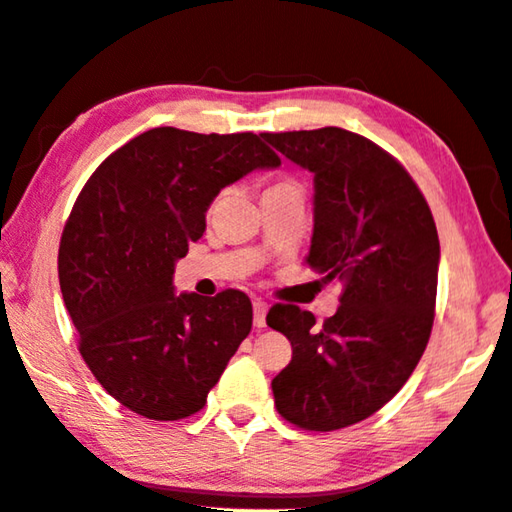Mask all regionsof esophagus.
<instances>
[{
    "label": "esophagus",
    "mask_w": 512,
    "mask_h": 512,
    "mask_svg": "<svg viewBox=\"0 0 512 512\" xmlns=\"http://www.w3.org/2000/svg\"><path fill=\"white\" fill-rule=\"evenodd\" d=\"M266 311H268V305L264 300H255L253 302V323L255 327H266Z\"/></svg>",
    "instance_id": "1"
}]
</instances>
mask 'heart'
<instances>
[{"instance_id": "1", "label": "heart", "mask_w": 512, "mask_h": 512, "mask_svg": "<svg viewBox=\"0 0 512 512\" xmlns=\"http://www.w3.org/2000/svg\"><path fill=\"white\" fill-rule=\"evenodd\" d=\"M275 187H296V183H291V180H280V183H275L273 187H268V189H275Z\"/></svg>"}]
</instances>
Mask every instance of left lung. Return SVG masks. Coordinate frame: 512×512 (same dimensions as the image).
Wrapping results in <instances>:
<instances>
[{"mask_svg":"<svg viewBox=\"0 0 512 512\" xmlns=\"http://www.w3.org/2000/svg\"><path fill=\"white\" fill-rule=\"evenodd\" d=\"M314 173V237L305 264L341 282V305L316 323L277 302L268 327L291 341L273 379L275 409L307 431L370 418L406 384L427 348L438 289V230L400 160L345 128L262 133Z\"/></svg>","mask_w":512,"mask_h":512,"instance_id":"left-lung-1","label":"left lung"}]
</instances>
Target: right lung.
Returning a JSON list of instances; mask_svg holds the SVG:
<instances>
[{
  "label": "right lung",
  "instance_id": "right-lung-1",
  "mask_svg": "<svg viewBox=\"0 0 512 512\" xmlns=\"http://www.w3.org/2000/svg\"><path fill=\"white\" fill-rule=\"evenodd\" d=\"M280 158L255 133L151 128L103 160L69 212L58 248L79 352L108 395L149 420L198 413L253 327L244 291L171 287L225 185Z\"/></svg>",
  "mask_w": 512,
  "mask_h": 512
}]
</instances>
